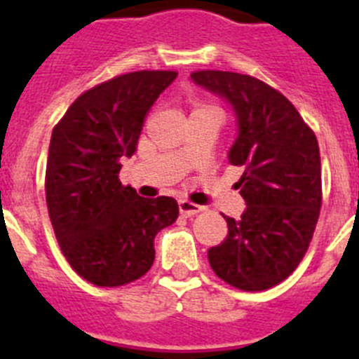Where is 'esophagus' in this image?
<instances>
[{"label": "esophagus", "instance_id": "obj_1", "mask_svg": "<svg viewBox=\"0 0 359 359\" xmlns=\"http://www.w3.org/2000/svg\"><path fill=\"white\" fill-rule=\"evenodd\" d=\"M203 210V207H199V205H196V203H190V201H180V212H182V215H185V217H192V215L199 214V212Z\"/></svg>", "mask_w": 359, "mask_h": 359}]
</instances>
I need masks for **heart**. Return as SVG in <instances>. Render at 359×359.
Returning <instances> with one entry per match:
<instances>
[{
    "mask_svg": "<svg viewBox=\"0 0 359 359\" xmlns=\"http://www.w3.org/2000/svg\"><path fill=\"white\" fill-rule=\"evenodd\" d=\"M192 106H194V111H205V109H217V107L215 106H212V104H208V102H201V100H196L194 104H192ZM194 111H192V113H194Z\"/></svg>",
    "mask_w": 359,
    "mask_h": 359,
    "instance_id": "1",
    "label": "heart"
}]
</instances>
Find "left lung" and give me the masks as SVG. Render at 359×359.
<instances>
[{"label":"left lung","instance_id":"8db88e82","mask_svg":"<svg viewBox=\"0 0 359 359\" xmlns=\"http://www.w3.org/2000/svg\"><path fill=\"white\" fill-rule=\"evenodd\" d=\"M190 77L236 109L239 136L228 160L243 167L236 185L248 205L241 219L224 215L228 236L208 250V262L237 290H269L297 269L318 223V140L280 91L252 75L199 69Z\"/></svg>","mask_w":359,"mask_h":359}]
</instances>
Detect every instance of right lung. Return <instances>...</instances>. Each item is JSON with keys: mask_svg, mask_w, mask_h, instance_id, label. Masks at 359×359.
Instances as JSON below:
<instances>
[{"mask_svg": "<svg viewBox=\"0 0 359 359\" xmlns=\"http://www.w3.org/2000/svg\"><path fill=\"white\" fill-rule=\"evenodd\" d=\"M177 77L170 69L126 73L84 91L50 140L46 205L62 255L98 287L138 280L154 262V237L177 219L172 198H140L120 183V158L135 152L145 116Z\"/></svg>", "mask_w": 359, "mask_h": 359, "instance_id": "add662e5", "label": "right lung"}]
</instances>
